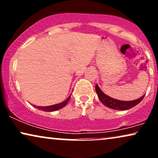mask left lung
<instances>
[{"instance_id": "obj_1", "label": "left lung", "mask_w": 158, "mask_h": 158, "mask_svg": "<svg viewBox=\"0 0 158 158\" xmlns=\"http://www.w3.org/2000/svg\"><path fill=\"white\" fill-rule=\"evenodd\" d=\"M96 91H97L98 98H99V100L101 101V102L104 106H106L109 108H111V109L117 110H128L130 108H133V107L138 105L142 101V99L145 96L143 95V97H141L137 99H135V100L122 101L114 99V98H111L109 96L106 95V94L103 93L102 90L99 88V87L97 85H96Z\"/></svg>"}]
</instances>
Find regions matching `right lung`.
<instances>
[{"instance_id": "obj_1", "label": "right lung", "mask_w": 158, "mask_h": 158, "mask_svg": "<svg viewBox=\"0 0 158 158\" xmlns=\"http://www.w3.org/2000/svg\"><path fill=\"white\" fill-rule=\"evenodd\" d=\"M70 96H71V94H70V95L69 96V97L67 98L64 101H63V102L61 103H59V104L52 105V106H44V107L43 106H34L35 108H38V109L43 110V111H47V112L55 111V110L61 109V108H62L63 107H64L67 104H68V101L70 100Z\"/></svg>"}]
</instances>
